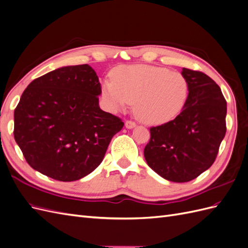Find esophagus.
<instances>
[{"label":"esophagus","mask_w":248,"mask_h":248,"mask_svg":"<svg viewBox=\"0 0 248 248\" xmlns=\"http://www.w3.org/2000/svg\"><path fill=\"white\" fill-rule=\"evenodd\" d=\"M136 126H137L136 122L130 121V120H127V121L125 122V127H126V128H128V129H131V128H133V127H136Z\"/></svg>","instance_id":"34e87169"}]
</instances>
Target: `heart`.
Wrapping results in <instances>:
<instances>
[{"instance_id":"heart-1","label":"heart","mask_w":248,"mask_h":248,"mask_svg":"<svg viewBox=\"0 0 248 248\" xmlns=\"http://www.w3.org/2000/svg\"><path fill=\"white\" fill-rule=\"evenodd\" d=\"M103 95L114 109L134 102V114L142 123L160 125L175 119L188 97V82L183 74L164 67L132 65L121 67L114 78H107Z\"/></svg>"}]
</instances>
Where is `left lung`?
<instances>
[{
	"label": "left lung",
	"instance_id": "8db88e82",
	"mask_svg": "<svg viewBox=\"0 0 248 248\" xmlns=\"http://www.w3.org/2000/svg\"><path fill=\"white\" fill-rule=\"evenodd\" d=\"M188 97L171 121L151 127L148 166L172 182H188L212 166L226 136L227 101L219 86L201 71L183 68Z\"/></svg>",
	"mask_w": 248,
	"mask_h": 248
}]
</instances>
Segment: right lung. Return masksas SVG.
<instances>
[{"label":"right lung","mask_w":248,"mask_h":248,"mask_svg":"<svg viewBox=\"0 0 248 248\" xmlns=\"http://www.w3.org/2000/svg\"><path fill=\"white\" fill-rule=\"evenodd\" d=\"M101 86L88 64L34 79L14 110V139L34 170L58 181L84 178L99 166L122 120L99 108Z\"/></svg>","instance_id":"right-lung-1"}]
</instances>
